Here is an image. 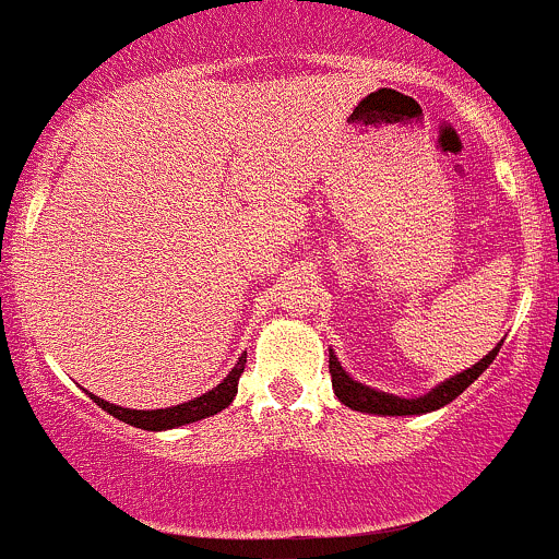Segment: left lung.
Instances as JSON below:
<instances>
[{
	"instance_id": "1",
	"label": "left lung",
	"mask_w": 559,
	"mask_h": 559,
	"mask_svg": "<svg viewBox=\"0 0 559 559\" xmlns=\"http://www.w3.org/2000/svg\"><path fill=\"white\" fill-rule=\"evenodd\" d=\"M500 346H503V343H498V348H492V352H489L487 357L481 359V362H476L473 368H467L465 373H460V376H454V379L443 381L441 386H436L432 392H427L425 397H416V400L394 397V394L376 392V389L357 384L354 379H348V373L341 368V362H337L335 354L330 352L332 389H335L337 400H341L343 405H348V408H354V411H365V414H381V416L427 414V411H436V408H441V405L452 403L456 394L465 392V389L471 386L473 381H476L478 376H481L484 370L489 368V365H492V359L498 357Z\"/></svg>"
}]
</instances>
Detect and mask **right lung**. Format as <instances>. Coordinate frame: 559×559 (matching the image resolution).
Segmentation results:
<instances>
[{"label": "right lung", "instance_id": "add662e5", "mask_svg": "<svg viewBox=\"0 0 559 559\" xmlns=\"http://www.w3.org/2000/svg\"><path fill=\"white\" fill-rule=\"evenodd\" d=\"M243 368H246V354L238 359V365L229 370V376L222 381V384L213 386L211 392H205L202 397H194L189 400V403L175 405V408L129 411V408H121V405L107 403V400H99L97 394H92V400L110 416H116V419L127 421V425L132 427H140V430H173V427L189 425V421H200L205 419V416H213L218 414V411L227 408V405L235 400V394H238V381H240V373H243Z\"/></svg>", "mask_w": 559, "mask_h": 559}]
</instances>
